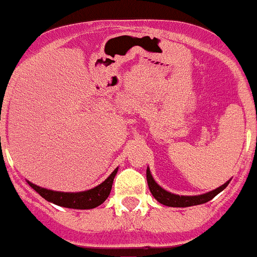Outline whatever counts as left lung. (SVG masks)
I'll return each mask as SVG.
<instances>
[{"instance_id":"1","label":"left lung","mask_w":257,"mask_h":257,"mask_svg":"<svg viewBox=\"0 0 257 257\" xmlns=\"http://www.w3.org/2000/svg\"><path fill=\"white\" fill-rule=\"evenodd\" d=\"M147 183H149V188L151 191L152 196L156 198L157 201L165 206H170V207H188V206H195V205H201V203H205L207 201L212 200L215 196L220 193L224 188H225L229 182H226L224 183L223 186H220L219 188L214 189L211 192H207L205 195H200V196H178L174 195V193H170V192L165 191L164 188H161L159 184L156 183L152 178L151 173H150V169H147Z\"/></svg>"}]
</instances>
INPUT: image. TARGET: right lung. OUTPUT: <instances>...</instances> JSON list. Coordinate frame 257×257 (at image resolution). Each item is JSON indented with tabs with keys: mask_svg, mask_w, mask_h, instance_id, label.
Wrapping results in <instances>:
<instances>
[{
	"mask_svg": "<svg viewBox=\"0 0 257 257\" xmlns=\"http://www.w3.org/2000/svg\"><path fill=\"white\" fill-rule=\"evenodd\" d=\"M117 168L115 169L111 175L102 182L100 186L94 187V188L89 189V191L84 192H77V193H68V192H55L50 191V189L42 188L36 184L28 182V184L32 187L36 192H38L39 195L42 196L45 200L48 202H52L55 205H59L62 207H69V209H94V207L100 206L101 203L105 202L106 198L108 197L110 192H111L112 182L116 175Z\"/></svg>",
	"mask_w": 257,
	"mask_h": 257,
	"instance_id": "1",
	"label": "right lung"
}]
</instances>
